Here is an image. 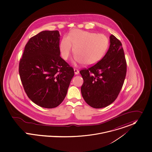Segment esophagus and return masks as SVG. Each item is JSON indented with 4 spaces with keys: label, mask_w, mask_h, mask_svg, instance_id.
<instances>
[{
    "label": "esophagus",
    "mask_w": 152,
    "mask_h": 152,
    "mask_svg": "<svg viewBox=\"0 0 152 152\" xmlns=\"http://www.w3.org/2000/svg\"><path fill=\"white\" fill-rule=\"evenodd\" d=\"M74 72H75V75H78L79 73V70L77 69H74Z\"/></svg>",
    "instance_id": "1"
}]
</instances>
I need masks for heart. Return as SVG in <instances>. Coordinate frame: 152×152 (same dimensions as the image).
Instances as JSON below:
<instances>
[{
	"label": "heart",
	"mask_w": 152,
	"mask_h": 152,
	"mask_svg": "<svg viewBox=\"0 0 152 152\" xmlns=\"http://www.w3.org/2000/svg\"><path fill=\"white\" fill-rule=\"evenodd\" d=\"M108 46V39L102 34L74 30L61 40L59 50L62 57L67 60L73 47L75 62L93 65L103 57Z\"/></svg>",
	"instance_id": "1"
}]
</instances>
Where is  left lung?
<instances>
[{
    "label": "left lung",
    "mask_w": 152,
    "mask_h": 152,
    "mask_svg": "<svg viewBox=\"0 0 152 152\" xmlns=\"http://www.w3.org/2000/svg\"><path fill=\"white\" fill-rule=\"evenodd\" d=\"M108 50L96 64L80 71L84 101L94 108L105 107L117 98L124 84L126 62L121 42L113 34Z\"/></svg>",
    "instance_id": "8db88e82"
}]
</instances>
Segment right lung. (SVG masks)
Masks as SVG:
<instances>
[{
    "label": "right lung",
    "instance_id": "right-lung-1",
    "mask_svg": "<svg viewBox=\"0 0 152 152\" xmlns=\"http://www.w3.org/2000/svg\"><path fill=\"white\" fill-rule=\"evenodd\" d=\"M58 31H42L26 45L19 74L28 98L45 108L58 107L65 98L73 69L60 56Z\"/></svg>",
    "mask_w": 152,
    "mask_h": 152
}]
</instances>
